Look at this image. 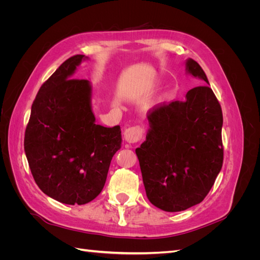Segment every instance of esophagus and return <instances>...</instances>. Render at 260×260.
Returning <instances> with one entry per match:
<instances>
[{
    "label": "esophagus",
    "mask_w": 260,
    "mask_h": 260,
    "mask_svg": "<svg viewBox=\"0 0 260 260\" xmlns=\"http://www.w3.org/2000/svg\"><path fill=\"white\" fill-rule=\"evenodd\" d=\"M143 136H144V131L142 128L139 127V125L125 129L123 133V138L128 143H137L143 138Z\"/></svg>",
    "instance_id": "1"
}]
</instances>
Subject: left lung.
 Listing matches in <instances>:
<instances>
[{
    "instance_id": "left-lung-1",
    "label": "left lung",
    "mask_w": 260,
    "mask_h": 260,
    "mask_svg": "<svg viewBox=\"0 0 260 260\" xmlns=\"http://www.w3.org/2000/svg\"><path fill=\"white\" fill-rule=\"evenodd\" d=\"M186 70L209 83L202 67L187 59ZM146 140L136 149L148 201L165 211L200 204L223 162L222 111L208 84L186 93L185 101L153 107Z\"/></svg>"
}]
</instances>
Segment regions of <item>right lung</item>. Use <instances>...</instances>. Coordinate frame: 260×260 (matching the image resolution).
<instances>
[{
    "label": "right lung",
    "instance_id": "add662e5",
    "mask_svg": "<svg viewBox=\"0 0 260 260\" xmlns=\"http://www.w3.org/2000/svg\"><path fill=\"white\" fill-rule=\"evenodd\" d=\"M84 55L69 57L39 90L25 132V153L40 190L68 205H83L103 190L121 146L119 125L95 123L88 80L70 79Z\"/></svg>",
    "mask_w": 260,
    "mask_h": 260
}]
</instances>
